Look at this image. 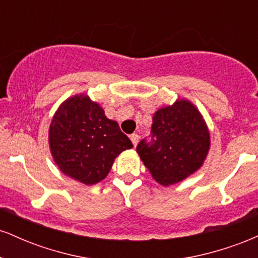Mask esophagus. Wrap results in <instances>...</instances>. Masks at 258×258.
<instances>
[{"instance_id":"obj_1","label":"esophagus","mask_w":258,"mask_h":258,"mask_svg":"<svg viewBox=\"0 0 258 258\" xmlns=\"http://www.w3.org/2000/svg\"><path fill=\"white\" fill-rule=\"evenodd\" d=\"M130 139H131L132 141V143H133V146H137L138 144V141H139V136L137 135V133H132L131 136H130Z\"/></svg>"}]
</instances>
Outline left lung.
Returning a JSON list of instances; mask_svg holds the SVG:
<instances>
[{"label": "left lung", "instance_id": "obj_1", "mask_svg": "<svg viewBox=\"0 0 258 258\" xmlns=\"http://www.w3.org/2000/svg\"><path fill=\"white\" fill-rule=\"evenodd\" d=\"M209 148L205 121L190 102L183 99L155 112L150 139L139 142L137 153L156 182L171 185L200 168Z\"/></svg>", "mask_w": 258, "mask_h": 258}]
</instances>
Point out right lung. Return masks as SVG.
<instances>
[{
    "instance_id": "right-lung-1",
    "label": "right lung",
    "mask_w": 258,
    "mask_h": 258,
    "mask_svg": "<svg viewBox=\"0 0 258 258\" xmlns=\"http://www.w3.org/2000/svg\"><path fill=\"white\" fill-rule=\"evenodd\" d=\"M49 147L61 172L91 185L104 179L115 158L133 144L97 103L74 96L53 116Z\"/></svg>"
}]
</instances>
